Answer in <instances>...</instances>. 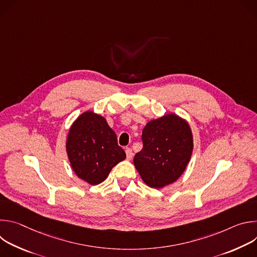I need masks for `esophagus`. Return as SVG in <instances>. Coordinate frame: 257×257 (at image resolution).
<instances>
[{"label":"esophagus","mask_w":257,"mask_h":257,"mask_svg":"<svg viewBox=\"0 0 257 257\" xmlns=\"http://www.w3.org/2000/svg\"><path fill=\"white\" fill-rule=\"evenodd\" d=\"M125 153H126V156H127V159L128 160H130L131 158H132V156H133V153H132V150L131 149H129V148H127L126 150H125Z\"/></svg>","instance_id":"1"}]
</instances>
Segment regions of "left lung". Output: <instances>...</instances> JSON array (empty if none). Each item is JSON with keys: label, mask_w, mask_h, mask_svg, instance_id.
I'll return each instance as SVG.
<instances>
[{"label": "left lung", "mask_w": 257, "mask_h": 257, "mask_svg": "<svg viewBox=\"0 0 257 257\" xmlns=\"http://www.w3.org/2000/svg\"><path fill=\"white\" fill-rule=\"evenodd\" d=\"M141 138L143 148L133 162L142 181L156 189L177 181L193 151V136L187 121L175 114L165 115L146 124Z\"/></svg>", "instance_id": "8db88e82"}]
</instances>
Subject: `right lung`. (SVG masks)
I'll use <instances>...</instances> for the list:
<instances>
[{
	"mask_svg": "<svg viewBox=\"0 0 257 257\" xmlns=\"http://www.w3.org/2000/svg\"><path fill=\"white\" fill-rule=\"evenodd\" d=\"M66 150L73 171L90 185L104 181L112 169L126 159L116 133L103 117L91 111L81 114L72 124Z\"/></svg>",
	"mask_w": 257,
	"mask_h": 257,
	"instance_id": "add662e5",
	"label": "right lung"
}]
</instances>
